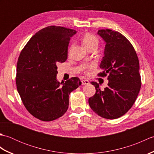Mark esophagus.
<instances>
[{
  "label": "esophagus",
  "instance_id": "obj_1",
  "mask_svg": "<svg viewBox=\"0 0 154 154\" xmlns=\"http://www.w3.org/2000/svg\"><path fill=\"white\" fill-rule=\"evenodd\" d=\"M81 83H82V85H85L89 84V81L88 80H82L81 81Z\"/></svg>",
  "mask_w": 154,
  "mask_h": 154
}]
</instances>
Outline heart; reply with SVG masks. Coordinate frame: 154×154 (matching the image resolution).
Masks as SVG:
<instances>
[{
  "label": "heart",
  "instance_id": "obj_1",
  "mask_svg": "<svg viewBox=\"0 0 154 154\" xmlns=\"http://www.w3.org/2000/svg\"><path fill=\"white\" fill-rule=\"evenodd\" d=\"M83 45L85 46L87 49L93 47V46H98V44H99V40L95 35L90 34V33H87L84 35V36L83 37ZM93 67V65H88V66L85 67V69L87 71L90 70L91 68Z\"/></svg>",
  "mask_w": 154,
  "mask_h": 154
}]
</instances>
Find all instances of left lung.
Segmentation results:
<instances>
[{"mask_svg": "<svg viewBox=\"0 0 154 154\" xmlns=\"http://www.w3.org/2000/svg\"><path fill=\"white\" fill-rule=\"evenodd\" d=\"M97 34L106 42L104 57L100 64L103 70L98 75H108V87L101 91L94 85L96 93L89 99L94 112L106 119H115L125 114L135 103L141 87L140 65L134 48L119 32L99 30Z\"/></svg>", "mask_w": 154, "mask_h": 154, "instance_id": "left-lung-1", "label": "left lung"}]
</instances>
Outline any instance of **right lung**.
I'll return each mask as SVG.
<instances>
[{
    "label": "right lung",
    "instance_id": "obj_1",
    "mask_svg": "<svg viewBox=\"0 0 154 154\" xmlns=\"http://www.w3.org/2000/svg\"><path fill=\"white\" fill-rule=\"evenodd\" d=\"M72 29L50 26L28 42L19 55L16 84L27 110L36 119L49 122L62 116L69 106V95L81 85L72 77L61 85L57 80L59 63L67 59Z\"/></svg>",
    "mask_w": 154,
    "mask_h": 154
}]
</instances>
